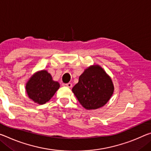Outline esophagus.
I'll return each mask as SVG.
<instances>
[{
    "mask_svg": "<svg viewBox=\"0 0 151 151\" xmlns=\"http://www.w3.org/2000/svg\"><path fill=\"white\" fill-rule=\"evenodd\" d=\"M65 86L68 88H71L72 87H73V84H72L71 83H66V84H65Z\"/></svg>",
    "mask_w": 151,
    "mask_h": 151,
    "instance_id": "34e87169",
    "label": "esophagus"
}]
</instances>
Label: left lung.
<instances>
[{
	"mask_svg": "<svg viewBox=\"0 0 151 151\" xmlns=\"http://www.w3.org/2000/svg\"><path fill=\"white\" fill-rule=\"evenodd\" d=\"M114 87L109 76L99 65L85 69L73 92L87 109H96L106 105L112 96Z\"/></svg>",
	"mask_w": 151,
	"mask_h": 151,
	"instance_id": "8db88e82",
	"label": "left lung"
}]
</instances>
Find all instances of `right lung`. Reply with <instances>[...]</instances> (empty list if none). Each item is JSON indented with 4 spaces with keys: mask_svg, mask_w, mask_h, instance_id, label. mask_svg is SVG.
<instances>
[{
    "mask_svg": "<svg viewBox=\"0 0 151 151\" xmlns=\"http://www.w3.org/2000/svg\"><path fill=\"white\" fill-rule=\"evenodd\" d=\"M60 87V84L52 80V77L46 70L35 73L26 84V92L29 97L35 103L43 105L54 96Z\"/></svg>",
    "mask_w": 151,
    "mask_h": 151,
    "instance_id": "right-lung-1",
    "label": "right lung"
}]
</instances>
